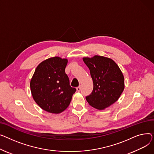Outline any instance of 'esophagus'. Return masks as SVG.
<instances>
[{"label": "esophagus", "mask_w": 154, "mask_h": 154, "mask_svg": "<svg viewBox=\"0 0 154 154\" xmlns=\"http://www.w3.org/2000/svg\"><path fill=\"white\" fill-rule=\"evenodd\" d=\"M81 86H79L78 87H77V88H76L77 91H78V92H79V91H81Z\"/></svg>", "instance_id": "1"}]
</instances>
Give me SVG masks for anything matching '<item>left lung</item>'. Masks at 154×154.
<instances>
[{
	"instance_id": "obj_1",
	"label": "left lung",
	"mask_w": 154,
	"mask_h": 154,
	"mask_svg": "<svg viewBox=\"0 0 154 154\" xmlns=\"http://www.w3.org/2000/svg\"><path fill=\"white\" fill-rule=\"evenodd\" d=\"M83 60L89 69L93 81V90L86 97V101L97 109H104L118 100L123 92V74L111 58L95 55Z\"/></svg>"
}]
</instances>
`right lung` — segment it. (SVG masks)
<instances>
[{"instance_id":"add662e5","label":"right lung","mask_w":154,"mask_h":154,"mask_svg":"<svg viewBox=\"0 0 154 154\" xmlns=\"http://www.w3.org/2000/svg\"><path fill=\"white\" fill-rule=\"evenodd\" d=\"M68 60L58 57L42 61L36 68L30 81L33 98L42 109L59 114L70 104L76 89L69 85L65 73Z\"/></svg>"}]
</instances>
